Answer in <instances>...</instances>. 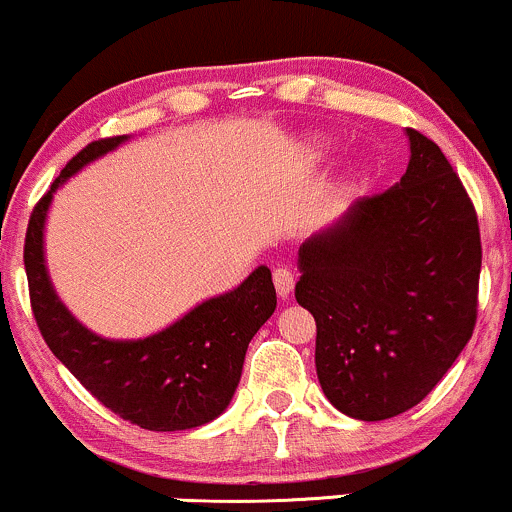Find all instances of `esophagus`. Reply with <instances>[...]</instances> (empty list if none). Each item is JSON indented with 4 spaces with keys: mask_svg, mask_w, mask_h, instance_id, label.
Listing matches in <instances>:
<instances>
[{
    "mask_svg": "<svg viewBox=\"0 0 512 512\" xmlns=\"http://www.w3.org/2000/svg\"><path fill=\"white\" fill-rule=\"evenodd\" d=\"M294 274H291V269L286 267H277L274 269V286H277V294L282 296V299H286V296L294 291Z\"/></svg>",
    "mask_w": 512,
    "mask_h": 512,
    "instance_id": "esophagus-1",
    "label": "esophagus"
}]
</instances>
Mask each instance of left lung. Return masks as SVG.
I'll return each mask as SVG.
<instances>
[{
    "mask_svg": "<svg viewBox=\"0 0 512 512\" xmlns=\"http://www.w3.org/2000/svg\"><path fill=\"white\" fill-rule=\"evenodd\" d=\"M406 136L401 182L299 247L296 301L316 318L320 389L369 423L418 406L476 323V211L442 150L413 128Z\"/></svg>",
    "mask_w": 512,
    "mask_h": 512,
    "instance_id": "left-lung-1",
    "label": "left lung"
}]
</instances>
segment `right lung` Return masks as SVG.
<instances>
[{
  "label": "right lung",
  "mask_w": 512,
  "mask_h": 512,
  "mask_svg": "<svg viewBox=\"0 0 512 512\" xmlns=\"http://www.w3.org/2000/svg\"><path fill=\"white\" fill-rule=\"evenodd\" d=\"M128 138L89 143L33 209L24 247L33 316L53 355L106 408L145 430H192L216 420L233 401L247 345L277 308V291L272 272L260 265L233 291L196 303L167 328L136 340L104 338L72 316L46 265L50 204L67 179Z\"/></svg>",
  "instance_id": "right-lung-1"
}]
</instances>
